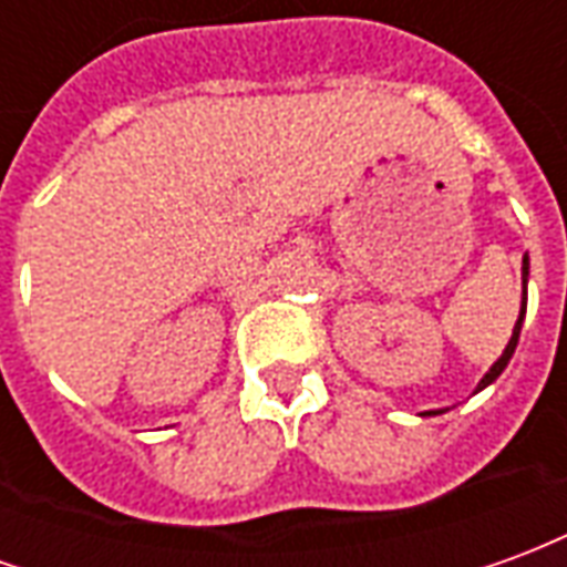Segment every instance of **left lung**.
Returning a JSON list of instances; mask_svg holds the SVG:
<instances>
[{
    "label": "left lung",
    "instance_id": "8db88e82",
    "mask_svg": "<svg viewBox=\"0 0 567 567\" xmlns=\"http://www.w3.org/2000/svg\"><path fill=\"white\" fill-rule=\"evenodd\" d=\"M528 255L523 258V303H519V319H516V324H513V337H511V343L504 346V352H501V358L488 368V373L483 377V380L476 382V392H483L486 385H492V382L498 380L501 373H504V368L511 364V358L513 352H516V343H519V331H523V321H525V303H528ZM437 413H443V410H427L425 416H437Z\"/></svg>",
    "mask_w": 567,
    "mask_h": 567
}]
</instances>
